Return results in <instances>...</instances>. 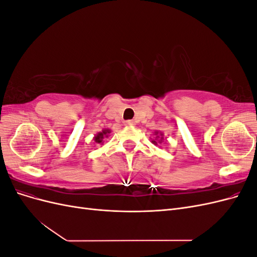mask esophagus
I'll list each match as a JSON object with an SVG mask.
<instances>
[{
	"instance_id": "1",
	"label": "esophagus",
	"mask_w": 257,
	"mask_h": 257,
	"mask_svg": "<svg viewBox=\"0 0 257 257\" xmlns=\"http://www.w3.org/2000/svg\"><path fill=\"white\" fill-rule=\"evenodd\" d=\"M124 125H126V126H132V125H134V122H133V121H131V120L124 121Z\"/></svg>"
}]
</instances>
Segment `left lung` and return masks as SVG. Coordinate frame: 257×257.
Listing matches in <instances>:
<instances>
[{"instance_id": "1", "label": "left lung", "mask_w": 257, "mask_h": 257, "mask_svg": "<svg viewBox=\"0 0 257 257\" xmlns=\"http://www.w3.org/2000/svg\"><path fill=\"white\" fill-rule=\"evenodd\" d=\"M155 135H157V137H155L154 141H152V144L154 145H158V144H162L163 142V134L162 133H159V132H155Z\"/></svg>"}]
</instances>
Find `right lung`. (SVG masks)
Wrapping results in <instances>:
<instances>
[{
	"instance_id": "obj_1",
	"label": "right lung",
	"mask_w": 257,
	"mask_h": 257,
	"mask_svg": "<svg viewBox=\"0 0 257 257\" xmlns=\"http://www.w3.org/2000/svg\"><path fill=\"white\" fill-rule=\"evenodd\" d=\"M108 134H110V130H103L102 132H99L94 137V142L96 144H102L103 139L108 137Z\"/></svg>"
}]
</instances>
